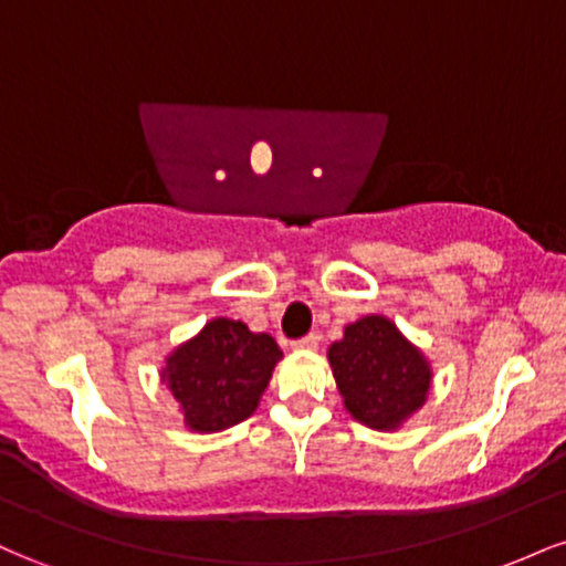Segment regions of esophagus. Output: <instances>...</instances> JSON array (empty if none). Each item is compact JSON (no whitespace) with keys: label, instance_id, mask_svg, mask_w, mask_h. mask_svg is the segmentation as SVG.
<instances>
[{"label":"esophagus","instance_id":"34e87169","mask_svg":"<svg viewBox=\"0 0 566 566\" xmlns=\"http://www.w3.org/2000/svg\"><path fill=\"white\" fill-rule=\"evenodd\" d=\"M292 348L295 350H316L319 348V335H305L301 340L292 343Z\"/></svg>","mask_w":566,"mask_h":566}]
</instances>
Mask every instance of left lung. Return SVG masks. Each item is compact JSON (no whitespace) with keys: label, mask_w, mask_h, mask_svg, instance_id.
<instances>
[{"label":"left lung","mask_w":566,"mask_h":566,"mask_svg":"<svg viewBox=\"0 0 566 566\" xmlns=\"http://www.w3.org/2000/svg\"><path fill=\"white\" fill-rule=\"evenodd\" d=\"M327 359L343 407L361 426L396 431L428 401L431 365L386 316L369 314L346 324Z\"/></svg>","instance_id":"left-lung-1"}]
</instances>
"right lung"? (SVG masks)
Here are the masks:
<instances>
[{"instance_id": "add662e5", "label": "right lung", "mask_w": 566, "mask_h": 566, "mask_svg": "<svg viewBox=\"0 0 566 566\" xmlns=\"http://www.w3.org/2000/svg\"><path fill=\"white\" fill-rule=\"evenodd\" d=\"M279 359L274 337L218 316L167 356L161 382L188 431L216 433L255 412Z\"/></svg>"}]
</instances>
